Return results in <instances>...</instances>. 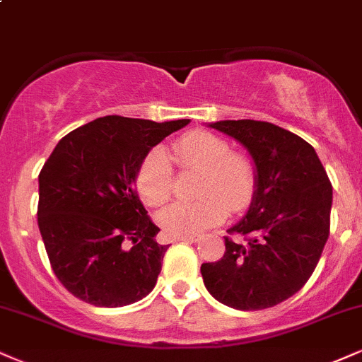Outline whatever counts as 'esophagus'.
Listing matches in <instances>:
<instances>
[{
	"mask_svg": "<svg viewBox=\"0 0 362 362\" xmlns=\"http://www.w3.org/2000/svg\"><path fill=\"white\" fill-rule=\"evenodd\" d=\"M175 241H185V243H197L200 241L199 234H194V236H178L175 238Z\"/></svg>",
	"mask_w": 362,
	"mask_h": 362,
	"instance_id": "esophagus-1",
	"label": "esophagus"
}]
</instances>
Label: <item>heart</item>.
<instances>
[{
  "label": "heart",
  "mask_w": 362,
  "mask_h": 362,
  "mask_svg": "<svg viewBox=\"0 0 362 362\" xmlns=\"http://www.w3.org/2000/svg\"><path fill=\"white\" fill-rule=\"evenodd\" d=\"M172 153L182 172H200L197 202L173 204L158 217L170 236H194L221 224L228 212L246 211L258 190V170L250 153L230 150L229 143L214 133L182 134L172 143ZM172 163L163 150L155 148L139 163L134 177L138 195L148 207H162L173 192Z\"/></svg>",
  "instance_id": "heart-1"
}]
</instances>
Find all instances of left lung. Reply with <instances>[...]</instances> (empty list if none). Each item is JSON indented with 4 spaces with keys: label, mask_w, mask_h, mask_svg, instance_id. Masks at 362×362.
Segmentation results:
<instances>
[{
    "label": "left lung",
    "mask_w": 362,
    "mask_h": 362,
    "mask_svg": "<svg viewBox=\"0 0 362 362\" xmlns=\"http://www.w3.org/2000/svg\"><path fill=\"white\" fill-rule=\"evenodd\" d=\"M241 141L258 170L245 219L224 238L219 261L200 267L209 293L238 310L278 305L312 276L330 233L332 184L310 143L267 121H217Z\"/></svg>",
    "instance_id": "8db88e82"
}]
</instances>
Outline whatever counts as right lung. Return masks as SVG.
Segmentation results:
<instances>
[{"label": "right lung", "instance_id": "add662e5", "mask_svg": "<svg viewBox=\"0 0 362 362\" xmlns=\"http://www.w3.org/2000/svg\"><path fill=\"white\" fill-rule=\"evenodd\" d=\"M189 119L104 116L57 143L38 175V228L55 276L95 307H124L156 285L168 245L139 202L143 158Z\"/></svg>", "mask_w": 362, "mask_h": 362}]
</instances>
